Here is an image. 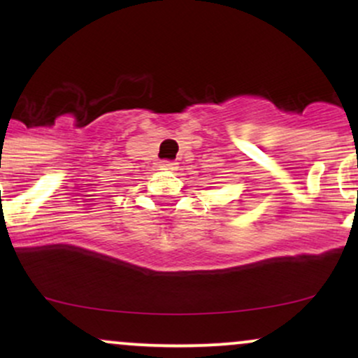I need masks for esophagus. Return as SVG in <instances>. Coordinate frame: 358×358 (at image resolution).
<instances>
[{
  "mask_svg": "<svg viewBox=\"0 0 358 358\" xmlns=\"http://www.w3.org/2000/svg\"><path fill=\"white\" fill-rule=\"evenodd\" d=\"M162 168H163V170L173 171V170H176V163L175 162H168V159H165V162H162Z\"/></svg>",
  "mask_w": 358,
  "mask_h": 358,
  "instance_id": "esophagus-1",
  "label": "esophagus"
}]
</instances>
